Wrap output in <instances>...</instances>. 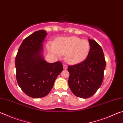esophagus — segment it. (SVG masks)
<instances>
[{"label": "esophagus", "mask_w": 123, "mask_h": 123, "mask_svg": "<svg viewBox=\"0 0 123 123\" xmlns=\"http://www.w3.org/2000/svg\"><path fill=\"white\" fill-rule=\"evenodd\" d=\"M63 67L64 69H67V68H68V66H67V64H63Z\"/></svg>", "instance_id": "esophagus-1"}]
</instances>
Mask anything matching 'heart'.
<instances>
[{
	"label": "heart",
	"instance_id": "heart-1",
	"mask_svg": "<svg viewBox=\"0 0 123 123\" xmlns=\"http://www.w3.org/2000/svg\"><path fill=\"white\" fill-rule=\"evenodd\" d=\"M49 50L58 57L66 54L67 61L71 64H78L86 59L90 50V44L86 39L78 37H61L55 43H50Z\"/></svg>",
	"mask_w": 123,
	"mask_h": 123
}]
</instances>
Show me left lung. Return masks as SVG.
<instances>
[{"label": "left lung", "mask_w": 123, "mask_h": 123, "mask_svg": "<svg viewBox=\"0 0 123 123\" xmlns=\"http://www.w3.org/2000/svg\"><path fill=\"white\" fill-rule=\"evenodd\" d=\"M88 40L91 48L86 60L68 67L69 88L75 96L81 98L92 97L100 88L106 66L101 47L95 40Z\"/></svg>", "instance_id": "1"}]
</instances>
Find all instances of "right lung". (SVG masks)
Segmentation results:
<instances>
[{"label":"right lung","mask_w":123,"mask_h":123,"mask_svg":"<svg viewBox=\"0 0 123 123\" xmlns=\"http://www.w3.org/2000/svg\"><path fill=\"white\" fill-rule=\"evenodd\" d=\"M47 35L41 30L29 35L22 42L16 56L17 81L27 95L34 98L48 94L63 70L62 62L50 63L42 56V43Z\"/></svg>","instance_id":"obj_1"}]
</instances>
